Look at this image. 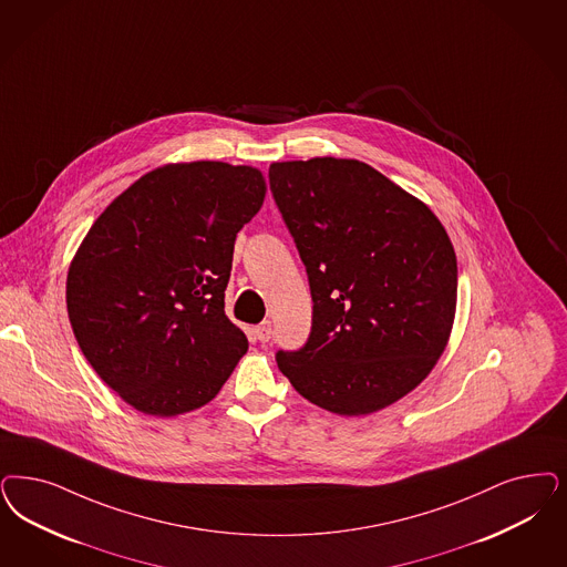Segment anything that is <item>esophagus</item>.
I'll return each instance as SVG.
<instances>
[{"instance_id":"obj_1","label":"esophagus","mask_w":567,"mask_h":567,"mask_svg":"<svg viewBox=\"0 0 567 567\" xmlns=\"http://www.w3.org/2000/svg\"><path fill=\"white\" fill-rule=\"evenodd\" d=\"M255 337L261 341V343H266L270 337H272V322L270 320H264L261 324H257L255 327Z\"/></svg>"}]
</instances>
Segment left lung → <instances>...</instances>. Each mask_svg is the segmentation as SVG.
Returning <instances> with one entry per match:
<instances>
[{"label": "left lung", "instance_id": "8db88e82", "mask_svg": "<svg viewBox=\"0 0 567 567\" xmlns=\"http://www.w3.org/2000/svg\"><path fill=\"white\" fill-rule=\"evenodd\" d=\"M312 291V332L276 362L324 411L360 416L411 393L449 346L456 255L430 207L355 158L270 165Z\"/></svg>", "mask_w": 567, "mask_h": 567}]
</instances>
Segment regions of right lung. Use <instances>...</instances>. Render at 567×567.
I'll return each instance as SVG.
<instances>
[{
	"label": "right lung",
	"instance_id": "right-lung-1",
	"mask_svg": "<svg viewBox=\"0 0 567 567\" xmlns=\"http://www.w3.org/2000/svg\"><path fill=\"white\" fill-rule=\"evenodd\" d=\"M264 174L221 161L167 163L100 214L66 274L79 348L132 409L177 416L212 402L249 350L224 312L238 230Z\"/></svg>",
	"mask_w": 567,
	"mask_h": 567
}]
</instances>
